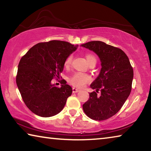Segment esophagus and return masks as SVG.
I'll list each match as a JSON object with an SVG mask.
<instances>
[{
  "instance_id": "esophagus-1",
  "label": "esophagus",
  "mask_w": 151,
  "mask_h": 151,
  "mask_svg": "<svg viewBox=\"0 0 151 151\" xmlns=\"http://www.w3.org/2000/svg\"><path fill=\"white\" fill-rule=\"evenodd\" d=\"M80 91V90H79L78 88H76L75 87H73V93H78V92Z\"/></svg>"
}]
</instances>
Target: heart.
Wrapping results in <instances>:
<instances>
[{"instance_id": "1", "label": "heart", "mask_w": 151, "mask_h": 151, "mask_svg": "<svg viewBox=\"0 0 151 151\" xmlns=\"http://www.w3.org/2000/svg\"><path fill=\"white\" fill-rule=\"evenodd\" d=\"M86 59L87 60L88 63H90L92 61H96V62L95 57L91 54H88L86 55ZM72 60L73 57L71 55L68 56V57L66 58L65 62V66L66 67H69L70 65H71V63H72ZM90 81V76L85 73L81 72L75 73L69 79V82L73 86L79 88L83 87V86H85L86 84L88 83Z\"/></svg>"}]
</instances>
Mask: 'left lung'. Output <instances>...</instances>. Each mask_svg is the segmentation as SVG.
I'll use <instances>...</instances> for the list:
<instances>
[{
    "mask_svg": "<svg viewBox=\"0 0 151 151\" xmlns=\"http://www.w3.org/2000/svg\"><path fill=\"white\" fill-rule=\"evenodd\" d=\"M81 47L93 51L101 62L99 76L91 85L96 92L83 105V111L94 121L111 118L121 109L131 93L133 69L127 55L119 48L102 41H91ZM101 95L97 96L98 91Z\"/></svg>",
    "mask_w": 151,
    "mask_h": 151,
    "instance_id": "1",
    "label": "left lung"
}]
</instances>
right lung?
I'll use <instances>...</instances> for the list:
<instances>
[{"instance_id": "add662e5", "label": "right lung", "mask_w": 151, "mask_h": 151, "mask_svg": "<svg viewBox=\"0 0 151 151\" xmlns=\"http://www.w3.org/2000/svg\"><path fill=\"white\" fill-rule=\"evenodd\" d=\"M78 45L50 40L33 46L20 59L16 82L24 103L33 113L42 117L55 116L62 111L71 86L61 81L60 87L51 83L63 72L65 60Z\"/></svg>"}]
</instances>
